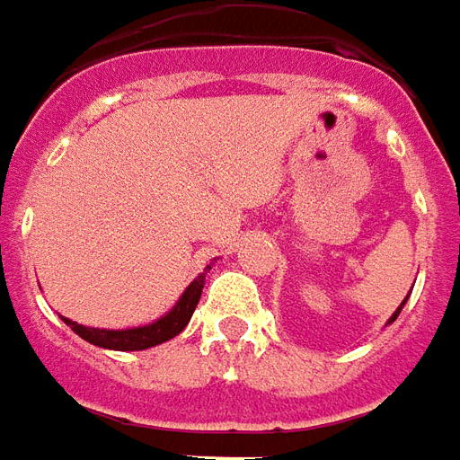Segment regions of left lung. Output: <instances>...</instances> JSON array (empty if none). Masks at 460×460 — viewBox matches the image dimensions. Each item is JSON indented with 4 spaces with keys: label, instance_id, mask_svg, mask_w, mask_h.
<instances>
[{
    "label": "left lung",
    "instance_id": "left-lung-1",
    "mask_svg": "<svg viewBox=\"0 0 460 460\" xmlns=\"http://www.w3.org/2000/svg\"><path fill=\"white\" fill-rule=\"evenodd\" d=\"M411 287H414V284H411ZM407 299H409V294H407ZM407 299L402 301V304H400V308H397V311H394V314H392V316H390V321H387V323H392V321H394V318L400 316V311H402V308H404V304H407Z\"/></svg>",
    "mask_w": 460,
    "mask_h": 460
}]
</instances>
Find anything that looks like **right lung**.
I'll list each match as a JSON object with an SVG mask.
<instances>
[{
	"label": "right lung",
	"mask_w": 460,
	"mask_h": 460,
	"mask_svg": "<svg viewBox=\"0 0 460 460\" xmlns=\"http://www.w3.org/2000/svg\"><path fill=\"white\" fill-rule=\"evenodd\" d=\"M208 270H210V264H208L203 274H198L196 279L190 281L171 311H166L164 316L146 323V326L117 328L115 331V328H90L83 326V323H75L70 318H63L66 326H70V331H75L83 341H88L97 348H107V350H146V348L166 343L173 336H179L181 331L189 326L190 316H193L198 301H200V294H203Z\"/></svg>",
	"instance_id": "obj_1"
}]
</instances>
